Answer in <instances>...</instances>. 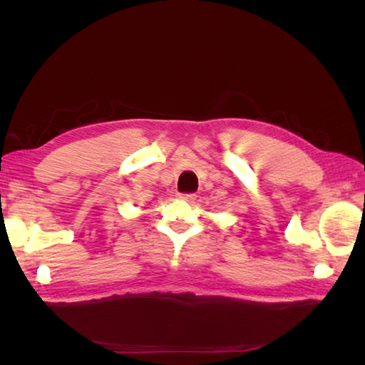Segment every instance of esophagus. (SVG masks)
Masks as SVG:
<instances>
[{"label":"esophagus","mask_w":365,"mask_h":365,"mask_svg":"<svg viewBox=\"0 0 365 365\" xmlns=\"http://www.w3.org/2000/svg\"><path fill=\"white\" fill-rule=\"evenodd\" d=\"M178 199H182V200H185V202H192V200L196 199V195H192V192H183V195H178Z\"/></svg>","instance_id":"esophagus-1"}]
</instances>
